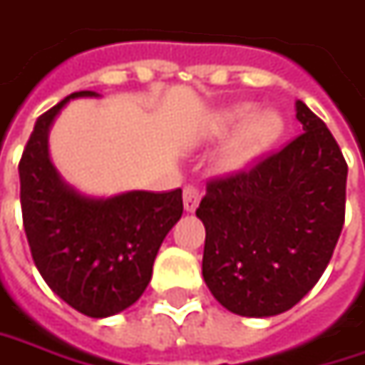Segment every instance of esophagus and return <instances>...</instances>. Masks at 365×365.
Returning a JSON list of instances; mask_svg holds the SVG:
<instances>
[{
    "label": "esophagus",
    "mask_w": 365,
    "mask_h": 365,
    "mask_svg": "<svg viewBox=\"0 0 365 365\" xmlns=\"http://www.w3.org/2000/svg\"><path fill=\"white\" fill-rule=\"evenodd\" d=\"M200 196H202L200 187H196V185H185L183 187V208L187 212H194L198 208Z\"/></svg>",
    "instance_id": "1"
}]
</instances>
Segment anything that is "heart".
<instances>
[{"mask_svg":"<svg viewBox=\"0 0 365 365\" xmlns=\"http://www.w3.org/2000/svg\"><path fill=\"white\" fill-rule=\"evenodd\" d=\"M232 126H237V130L225 143L218 157V165L225 171H237L253 163L276 143L284 130L282 118L276 112H255L253 103L230 106L216 116L214 128L218 135L227 133Z\"/></svg>","mask_w":365,"mask_h":365,"instance_id":"1","label":"heart"}]
</instances>
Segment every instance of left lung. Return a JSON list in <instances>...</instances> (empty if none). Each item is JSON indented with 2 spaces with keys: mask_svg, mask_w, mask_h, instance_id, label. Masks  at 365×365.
<instances>
[{
  "mask_svg": "<svg viewBox=\"0 0 365 365\" xmlns=\"http://www.w3.org/2000/svg\"><path fill=\"white\" fill-rule=\"evenodd\" d=\"M302 135L249 169L214 178L200 202L202 276L241 317L292 309L323 276L345 222L347 163L325 122L296 102Z\"/></svg>",
  "mask_w": 365,
  "mask_h": 365,
  "instance_id": "obj_1",
  "label": "left lung"
}]
</instances>
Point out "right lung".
<instances>
[{"instance_id":"right-lung-1","label":"right lung","mask_w":365,"mask_h":365,"mask_svg":"<svg viewBox=\"0 0 365 365\" xmlns=\"http://www.w3.org/2000/svg\"><path fill=\"white\" fill-rule=\"evenodd\" d=\"M75 91L44 112L20 159V204L32 259L69 307L103 319L135 304L149 286L157 251L182 218V190L126 192L96 200L63 182L48 159V128Z\"/></svg>"}]
</instances>
